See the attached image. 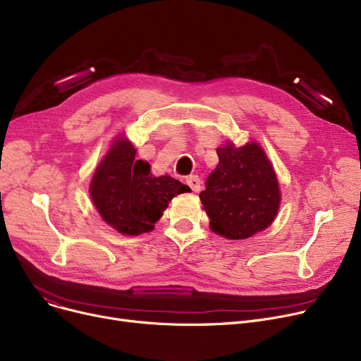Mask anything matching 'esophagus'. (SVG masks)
I'll return each mask as SVG.
<instances>
[{
  "mask_svg": "<svg viewBox=\"0 0 361 361\" xmlns=\"http://www.w3.org/2000/svg\"><path fill=\"white\" fill-rule=\"evenodd\" d=\"M185 183L188 184V187H190L193 192H199L200 187H202V181H200V178L197 176H188L185 178Z\"/></svg>",
  "mask_w": 361,
  "mask_h": 361,
  "instance_id": "esophagus-1",
  "label": "esophagus"
}]
</instances>
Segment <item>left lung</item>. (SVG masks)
<instances>
[{
	"label": "left lung",
	"mask_w": 361,
	"mask_h": 361,
	"mask_svg": "<svg viewBox=\"0 0 361 361\" xmlns=\"http://www.w3.org/2000/svg\"><path fill=\"white\" fill-rule=\"evenodd\" d=\"M219 162L206 180L200 200L216 234L249 238L272 224L279 207L278 180L257 143L216 150Z\"/></svg>",
	"instance_id": "1"
}]
</instances>
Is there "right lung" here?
Segmentation results:
<instances>
[{"mask_svg":"<svg viewBox=\"0 0 361 361\" xmlns=\"http://www.w3.org/2000/svg\"><path fill=\"white\" fill-rule=\"evenodd\" d=\"M136 149L117 139L102 159L90 184L92 200L102 219L121 234L137 235L154 230L168 202L190 187L178 180L150 174V165L135 159Z\"/></svg>","mask_w":361,"mask_h":361,"instance_id":"1","label":"right lung"}]
</instances>
